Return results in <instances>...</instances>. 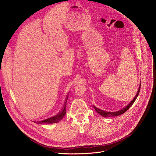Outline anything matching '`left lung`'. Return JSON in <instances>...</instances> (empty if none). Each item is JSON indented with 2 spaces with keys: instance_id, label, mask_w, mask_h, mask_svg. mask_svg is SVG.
I'll return each instance as SVG.
<instances>
[{
  "instance_id": "8db88e82",
  "label": "left lung",
  "mask_w": 156,
  "mask_h": 156,
  "mask_svg": "<svg viewBox=\"0 0 156 156\" xmlns=\"http://www.w3.org/2000/svg\"><path fill=\"white\" fill-rule=\"evenodd\" d=\"M140 87H141V83H140V86H139V88H138V92L135 95V97H134V99L132 100V101H131V102L127 105L125 108H124L123 109H122L119 111H118L116 112H108V111H103L102 109H100L99 108H97L96 107H95V106L94 105V108L95 109V110L99 113L100 115H101L102 116L104 117V118H108V117H112V116H119V115H121V114L125 113L130 107L133 105V104L134 103V102L135 101L136 99L137 98L138 95V94L139 92H140Z\"/></svg>"
}]
</instances>
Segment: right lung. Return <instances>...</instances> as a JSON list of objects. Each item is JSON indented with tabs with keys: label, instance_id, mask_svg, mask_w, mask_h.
<instances>
[{
	"label": "right lung",
	"instance_id": "add662e5",
	"mask_svg": "<svg viewBox=\"0 0 156 156\" xmlns=\"http://www.w3.org/2000/svg\"><path fill=\"white\" fill-rule=\"evenodd\" d=\"M68 98V94L66 98L64 105L63 106L62 110L60 111L59 113L57 114V115L42 121H35V122L38 124H52V123H55V122H59L60 120H61L64 118V116L66 115V102H67Z\"/></svg>",
	"mask_w": 156,
	"mask_h": 156
}]
</instances>
